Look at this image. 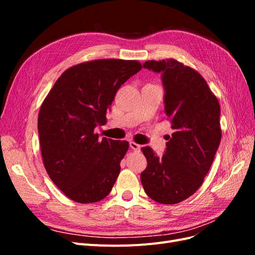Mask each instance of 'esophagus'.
Masks as SVG:
<instances>
[{
  "label": "esophagus",
  "instance_id": "esophagus-1",
  "mask_svg": "<svg viewBox=\"0 0 255 255\" xmlns=\"http://www.w3.org/2000/svg\"><path fill=\"white\" fill-rule=\"evenodd\" d=\"M129 146H130V148H132L135 152H139L140 149H141V145L136 143V142H134V141H129Z\"/></svg>",
  "mask_w": 255,
  "mask_h": 255
}]
</instances>
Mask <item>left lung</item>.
Instances as JSON below:
<instances>
[{"mask_svg": "<svg viewBox=\"0 0 255 255\" xmlns=\"http://www.w3.org/2000/svg\"><path fill=\"white\" fill-rule=\"evenodd\" d=\"M142 67L160 73L166 119L174 132L163 156L141 149L148 166L140 180L154 201L175 204L195 194L213 164L221 140L220 106L202 76L177 60H148Z\"/></svg>", "mask_w": 255, "mask_h": 255, "instance_id": "1", "label": "left lung"}]
</instances>
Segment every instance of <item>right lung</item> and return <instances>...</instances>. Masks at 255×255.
Instances as JSON below:
<instances>
[{
  "label": "right lung",
  "mask_w": 255,
  "mask_h": 255,
  "mask_svg": "<svg viewBox=\"0 0 255 255\" xmlns=\"http://www.w3.org/2000/svg\"><path fill=\"white\" fill-rule=\"evenodd\" d=\"M136 60L99 59L69 68L54 84L38 115L44 168L71 200L94 203L110 194L128 149L126 140L95 134L106 122L116 92L140 71Z\"/></svg>",
  "instance_id": "right-lung-1"
}]
</instances>
